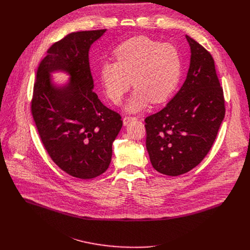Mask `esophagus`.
<instances>
[{
	"instance_id": "1",
	"label": "esophagus",
	"mask_w": 250,
	"mask_h": 250,
	"mask_svg": "<svg viewBox=\"0 0 250 250\" xmlns=\"http://www.w3.org/2000/svg\"><path fill=\"white\" fill-rule=\"evenodd\" d=\"M133 120H137V118H136V117H125V118L123 119V123H124L125 125H126L129 122H131V121H133Z\"/></svg>"
}]
</instances>
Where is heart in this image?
Listing matches in <instances>:
<instances>
[{"instance_id": "obj_1", "label": "heart", "mask_w": 250, "mask_h": 250, "mask_svg": "<svg viewBox=\"0 0 250 250\" xmlns=\"http://www.w3.org/2000/svg\"><path fill=\"white\" fill-rule=\"evenodd\" d=\"M115 61H104L100 79L114 104L121 102L131 85L135 88L124 108L128 113L145 109L149 103L166 101L179 84L182 59L172 44H162L147 37L131 38L114 51Z\"/></svg>"}]
</instances>
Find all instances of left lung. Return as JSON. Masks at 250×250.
Returning <instances> with one entry per match:
<instances>
[{
	"label": "left lung",
	"instance_id": "8db88e82",
	"mask_svg": "<svg viewBox=\"0 0 250 250\" xmlns=\"http://www.w3.org/2000/svg\"><path fill=\"white\" fill-rule=\"evenodd\" d=\"M186 39L191 58L183 86L164 109L145 120L150 162L168 176L187 173L205 158L226 114L212 56L188 35Z\"/></svg>",
	"mask_w": 250,
	"mask_h": 250
}]
</instances>
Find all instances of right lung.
I'll return each mask as SVG.
<instances>
[{"label": "right lung", "instance_id": "add662e5", "mask_svg": "<svg viewBox=\"0 0 250 250\" xmlns=\"http://www.w3.org/2000/svg\"><path fill=\"white\" fill-rule=\"evenodd\" d=\"M104 32H72L52 44L33 87L31 114L47 153L60 169L80 179H92L109 168L113 142L123 126L122 117L93 91L89 50ZM56 70L70 76L67 84L52 83Z\"/></svg>", "mask_w": 250, "mask_h": 250}]
</instances>
